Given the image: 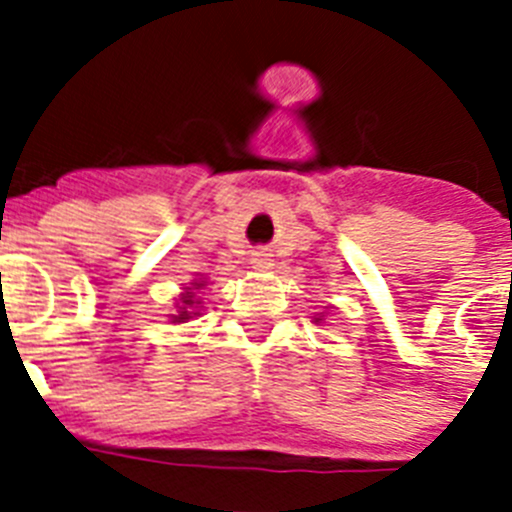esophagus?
<instances>
[{
    "label": "esophagus",
    "mask_w": 512,
    "mask_h": 512,
    "mask_svg": "<svg viewBox=\"0 0 512 512\" xmlns=\"http://www.w3.org/2000/svg\"><path fill=\"white\" fill-rule=\"evenodd\" d=\"M251 264H253V269L269 271L271 266H274V259H271V253H266V251H256V253H253Z\"/></svg>",
    "instance_id": "obj_1"
}]
</instances>
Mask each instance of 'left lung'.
<instances>
[{"label": "left lung", "mask_w": 512, "mask_h": 512, "mask_svg": "<svg viewBox=\"0 0 512 512\" xmlns=\"http://www.w3.org/2000/svg\"><path fill=\"white\" fill-rule=\"evenodd\" d=\"M315 320H318V323H323V320H325V318H323V315H320V318H315Z\"/></svg>", "instance_id": "1"}]
</instances>
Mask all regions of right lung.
I'll return each instance as SVG.
<instances>
[{
	"mask_svg": "<svg viewBox=\"0 0 512 512\" xmlns=\"http://www.w3.org/2000/svg\"><path fill=\"white\" fill-rule=\"evenodd\" d=\"M207 287V279H192L189 287H182V292L176 295L174 300V315H169V320L174 325L179 323H189V320L200 318L202 315V297H200V289Z\"/></svg>",
	"mask_w": 512,
	"mask_h": 512,
	"instance_id": "add662e5",
	"label": "right lung"
}]
</instances>
